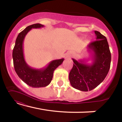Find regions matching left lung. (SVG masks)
Listing matches in <instances>:
<instances>
[{"instance_id":"obj_1","label":"left lung","mask_w":122,"mask_h":122,"mask_svg":"<svg viewBox=\"0 0 122 122\" xmlns=\"http://www.w3.org/2000/svg\"><path fill=\"white\" fill-rule=\"evenodd\" d=\"M95 33L96 40L87 46L88 50L92 54V64L72 58L74 64L69 79L73 87L81 91L97 87L107 76L110 68L111 55L107 38L97 31H95Z\"/></svg>"}]
</instances>
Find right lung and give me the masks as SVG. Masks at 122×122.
<instances>
[{
    "mask_svg": "<svg viewBox=\"0 0 122 122\" xmlns=\"http://www.w3.org/2000/svg\"><path fill=\"white\" fill-rule=\"evenodd\" d=\"M43 27L44 26L40 23L27 26L18 34L12 51L14 66L16 74L23 82L33 88L45 87L49 84L52 80L54 70L64 60V58L53 60L46 67L42 69H34L26 62L23 46L25 36L32 29Z\"/></svg>",
    "mask_w": 122,
    "mask_h": 122,
    "instance_id": "1",
    "label": "right lung"
}]
</instances>
